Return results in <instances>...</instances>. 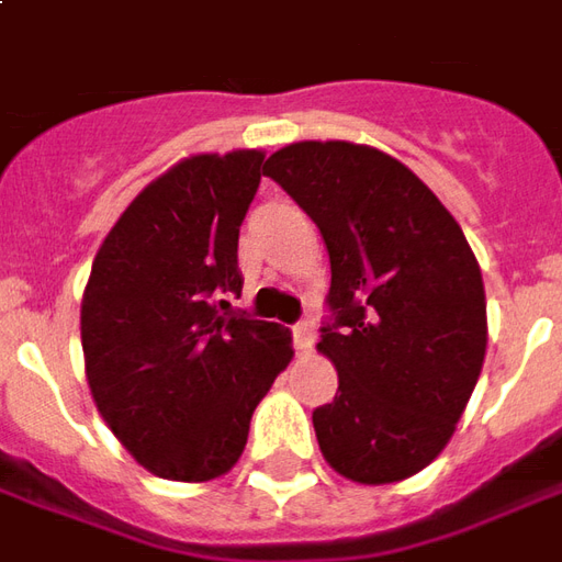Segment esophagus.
<instances>
[{
  "mask_svg": "<svg viewBox=\"0 0 562 562\" xmlns=\"http://www.w3.org/2000/svg\"><path fill=\"white\" fill-rule=\"evenodd\" d=\"M292 340L297 352H310V349H313V340H316V328H313V322L301 319L297 325H292Z\"/></svg>",
  "mask_w": 562,
  "mask_h": 562,
  "instance_id": "obj_1",
  "label": "esophagus"
}]
</instances>
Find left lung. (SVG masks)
Wrapping results in <instances>:
<instances>
[{"mask_svg": "<svg viewBox=\"0 0 562 562\" xmlns=\"http://www.w3.org/2000/svg\"><path fill=\"white\" fill-rule=\"evenodd\" d=\"M265 172L316 222L331 258L319 349L337 395L313 411L322 457L359 484L423 472L486 352L484 280L462 227L402 160L368 145H285Z\"/></svg>", "mask_w": 562, "mask_h": 562, "instance_id": "obj_1", "label": "left lung"}]
</instances>
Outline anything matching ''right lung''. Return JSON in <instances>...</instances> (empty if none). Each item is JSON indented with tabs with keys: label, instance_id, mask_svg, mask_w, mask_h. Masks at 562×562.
Listing matches in <instances>:
<instances>
[{
	"label": "right lung",
	"instance_id": "1",
	"mask_svg": "<svg viewBox=\"0 0 562 562\" xmlns=\"http://www.w3.org/2000/svg\"><path fill=\"white\" fill-rule=\"evenodd\" d=\"M261 164V151L176 164L93 258L81 301L90 395L136 462L167 481L225 474L292 359L289 328L222 301L243 289L237 243Z\"/></svg>",
	"mask_w": 562,
	"mask_h": 562
}]
</instances>
